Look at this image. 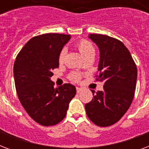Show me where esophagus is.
Here are the masks:
<instances>
[{
  "label": "esophagus",
  "mask_w": 149,
  "mask_h": 149,
  "mask_svg": "<svg viewBox=\"0 0 149 149\" xmlns=\"http://www.w3.org/2000/svg\"><path fill=\"white\" fill-rule=\"evenodd\" d=\"M81 91H82V88H80V87H78V86H77V93H80Z\"/></svg>",
  "instance_id": "esophagus-1"
}]
</instances>
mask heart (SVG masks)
Wrapping results in <instances>:
<instances>
[{
	"mask_svg": "<svg viewBox=\"0 0 149 149\" xmlns=\"http://www.w3.org/2000/svg\"><path fill=\"white\" fill-rule=\"evenodd\" d=\"M77 46L79 52L81 53V55L84 56V58L88 56V55H90V54L94 53V48L92 45V44L90 42H88V41H80L79 42H78ZM64 57H65V50H63L60 52V54H59V56H58V62L62 63L63 59H64ZM71 79H73V80H76V81L79 80V75L77 74V73H73V74L71 75Z\"/></svg>",
	"mask_w": 149,
	"mask_h": 149,
	"instance_id": "1",
	"label": "heart"
}]
</instances>
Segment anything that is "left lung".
Masks as SVG:
<instances>
[{"instance_id":"1","label":"left lung","mask_w":149,"mask_h":149,"mask_svg":"<svg viewBox=\"0 0 149 149\" xmlns=\"http://www.w3.org/2000/svg\"><path fill=\"white\" fill-rule=\"evenodd\" d=\"M97 45L100 60L97 80L104 90H91L93 98L85 104L90 120L100 127L110 126L122 118L132 104L137 81V67L129 50L120 41L110 36L90 34Z\"/></svg>"}]
</instances>
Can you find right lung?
<instances>
[{
	"label": "right lung",
	"instance_id": "right-lung-1",
	"mask_svg": "<svg viewBox=\"0 0 149 149\" xmlns=\"http://www.w3.org/2000/svg\"><path fill=\"white\" fill-rule=\"evenodd\" d=\"M70 35L48 33L31 38L14 64L15 88L21 104L35 121L52 126L65 117L77 90L65 84L57 88L51 80L52 70L58 67V56Z\"/></svg>",
	"mask_w": 149,
	"mask_h": 149
}]
</instances>
